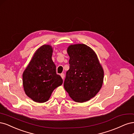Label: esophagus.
Returning <instances> with one entry per match:
<instances>
[{"mask_svg": "<svg viewBox=\"0 0 134 134\" xmlns=\"http://www.w3.org/2000/svg\"><path fill=\"white\" fill-rule=\"evenodd\" d=\"M61 77H62V79L63 80L64 78V73H61Z\"/></svg>", "mask_w": 134, "mask_h": 134, "instance_id": "34e87169", "label": "esophagus"}]
</instances>
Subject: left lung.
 Returning a JSON list of instances; mask_svg holds the SVG:
<instances>
[{
    "label": "left lung",
    "instance_id": "obj_1",
    "mask_svg": "<svg viewBox=\"0 0 134 134\" xmlns=\"http://www.w3.org/2000/svg\"><path fill=\"white\" fill-rule=\"evenodd\" d=\"M70 69L66 72L64 88L73 101L90 100L100 90L104 72L94 51L84 44L70 45Z\"/></svg>",
    "mask_w": 134,
    "mask_h": 134
}]
</instances>
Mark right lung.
<instances>
[{"label":"right lung","instance_id":"1","mask_svg":"<svg viewBox=\"0 0 134 134\" xmlns=\"http://www.w3.org/2000/svg\"><path fill=\"white\" fill-rule=\"evenodd\" d=\"M52 53L51 46H41L23 72L24 92L34 102L47 101L53 90L63 83L61 77L56 73V67L52 59Z\"/></svg>","mask_w":134,"mask_h":134}]
</instances>
